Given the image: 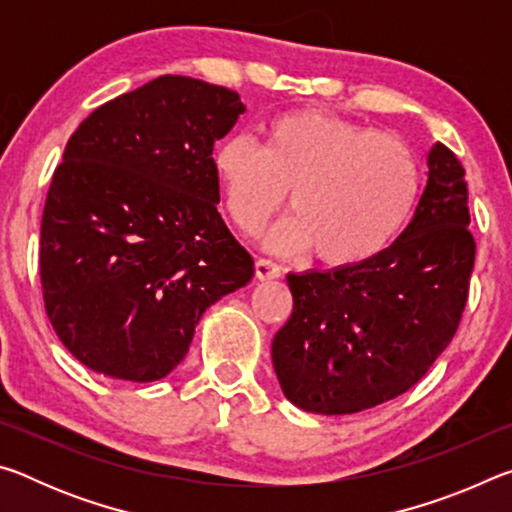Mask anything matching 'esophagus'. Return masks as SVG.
<instances>
[{
  "label": "esophagus",
  "instance_id": "esophagus-1",
  "mask_svg": "<svg viewBox=\"0 0 512 512\" xmlns=\"http://www.w3.org/2000/svg\"><path fill=\"white\" fill-rule=\"evenodd\" d=\"M255 271L259 280H275V277L282 275V266L268 257H259L255 262Z\"/></svg>",
  "mask_w": 512,
  "mask_h": 512
}]
</instances>
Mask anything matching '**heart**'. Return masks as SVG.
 Segmentation results:
<instances>
[{
  "mask_svg": "<svg viewBox=\"0 0 512 512\" xmlns=\"http://www.w3.org/2000/svg\"><path fill=\"white\" fill-rule=\"evenodd\" d=\"M232 223L255 232L289 187L296 212L268 232L271 248H311L332 266L370 262L415 210L422 171L400 137L320 110H289L264 124L262 144L235 135L212 155Z\"/></svg>",
  "mask_w": 512,
  "mask_h": 512,
  "instance_id": "1",
  "label": "heart"
}]
</instances>
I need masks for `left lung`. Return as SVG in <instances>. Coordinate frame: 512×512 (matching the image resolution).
Here are the masks:
<instances>
[{"label": "left lung", "instance_id": "1", "mask_svg": "<svg viewBox=\"0 0 512 512\" xmlns=\"http://www.w3.org/2000/svg\"><path fill=\"white\" fill-rule=\"evenodd\" d=\"M411 223L357 266L289 273L293 311L273 339V368L298 409L345 415L409 391L452 343L476 244L465 169L445 144Z\"/></svg>", "mask_w": 512, "mask_h": 512}]
</instances>
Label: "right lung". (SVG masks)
<instances>
[{
    "label": "right lung",
    "instance_id": "obj_1",
    "mask_svg": "<svg viewBox=\"0 0 512 512\" xmlns=\"http://www.w3.org/2000/svg\"><path fill=\"white\" fill-rule=\"evenodd\" d=\"M246 106L158 76L81 121L54 171L40 282L60 343L112 379L155 381L185 359L203 311L246 287L248 250L223 223L214 142Z\"/></svg>",
    "mask_w": 512,
    "mask_h": 512
}]
</instances>
